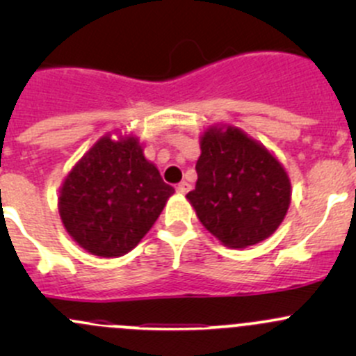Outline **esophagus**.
Wrapping results in <instances>:
<instances>
[{"instance_id": "esophagus-1", "label": "esophagus", "mask_w": 356, "mask_h": 356, "mask_svg": "<svg viewBox=\"0 0 356 356\" xmlns=\"http://www.w3.org/2000/svg\"><path fill=\"white\" fill-rule=\"evenodd\" d=\"M189 189H191V186H189L186 181H182L181 184L177 186V193H179V195H186V193H189Z\"/></svg>"}]
</instances>
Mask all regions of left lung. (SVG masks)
<instances>
[{"mask_svg": "<svg viewBox=\"0 0 356 356\" xmlns=\"http://www.w3.org/2000/svg\"><path fill=\"white\" fill-rule=\"evenodd\" d=\"M188 193L200 222L229 248L267 239L284 220L291 184L284 167L236 127L208 129Z\"/></svg>", "mask_w": 356, "mask_h": 356, "instance_id": "1", "label": "left lung"}]
</instances>
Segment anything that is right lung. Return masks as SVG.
<instances>
[{
  "mask_svg": "<svg viewBox=\"0 0 356 356\" xmlns=\"http://www.w3.org/2000/svg\"><path fill=\"white\" fill-rule=\"evenodd\" d=\"M174 188L143 155L138 139H99L72 168L58 200L68 234L96 257H122L160 217Z\"/></svg>",
  "mask_w": 356,
  "mask_h": 356,
  "instance_id": "1",
  "label": "right lung"
}]
</instances>
